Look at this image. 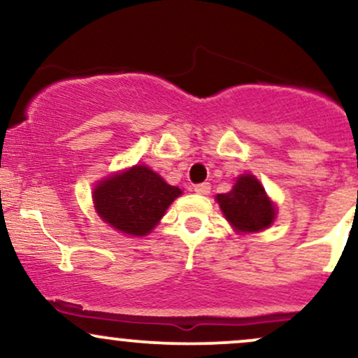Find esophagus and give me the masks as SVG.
<instances>
[{
	"label": "esophagus",
	"mask_w": 358,
	"mask_h": 358,
	"mask_svg": "<svg viewBox=\"0 0 358 358\" xmlns=\"http://www.w3.org/2000/svg\"><path fill=\"white\" fill-rule=\"evenodd\" d=\"M195 192L200 193V195H208V193H210V183H207V182L199 183L195 187Z\"/></svg>",
	"instance_id": "34e87169"
}]
</instances>
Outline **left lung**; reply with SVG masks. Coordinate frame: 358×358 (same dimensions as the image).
<instances>
[{
  "label": "left lung",
  "mask_w": 358,
  "mask_h": 358,
  "mask_svg": "<svg viewBox=\"0 0 358 358\" xmlns=\"http://www.w3.org/2000/svg\"><path fill=\"white\" fill-rule=\"evenodd\" d=\"M222 212L237 231L257 232L273 224L274 205L254 176L244 175L229 193L217 195Z\"/></svg>",
  "instance_id": "8db88e82"
}]
</instances>
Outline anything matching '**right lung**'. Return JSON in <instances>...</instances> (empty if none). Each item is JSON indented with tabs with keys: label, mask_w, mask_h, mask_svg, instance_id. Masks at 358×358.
Returning <instances> with one entry per match:
<instances>
[{
	"label": "right lung",
	"mask_w": 358,
	"mask_h": 358,
	"mask_svg": "<svg viewBox=\"0 0 358 358\" xmlns=\"http://www.w3.org/2000/svg\"><path fill=\"white\" fill-rule=\"evenodd\" d=\"M180 193V188L141 165L97 185L94 203L110 227L129 236H146Z\"/></svg>",
	"instance_id": "right-lung-1"
}]
</instances>
